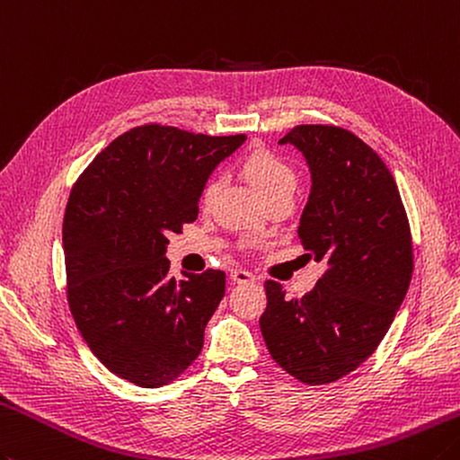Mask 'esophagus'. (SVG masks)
Instances as JSON below:
<instances>
[{"label":"esophagus","instance_id":"esophagus-1","mask_svg":"<svg viewBox=\"0 0 460 460\" xmlns=\"http://www.w3.org/2000/svg\"><path fill=\"white\" fill-rule=\"evenodd\" d=\"M231 281L233 283H253V275H251L249 271H245V269H231Z\"/></svg>","mask_w":460,"mask_h":460}]
</instances>
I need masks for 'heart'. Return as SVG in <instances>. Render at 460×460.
I'll use <instances>...</instances> for the list:
<instances>
[{"label": "heart", "mask_w": 460, "mask_h": 460, "mask_svg": "<svg viewBox=\"0 0 460 460\" xmlns=\"http://www.w3.org/2000/svg\"><path fill=\"white\" fill-rule=\"evenodd\" d=\"M241 173L253 185L265 201L281 193H291L295 187V173L287 161L275 151L265 147H255L241 159ZM219 189V181H209L203 189L201 203L209 207Z\"/></svg>", "instance_id": "1"}]
</instances>
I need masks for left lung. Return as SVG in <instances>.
Masks as SVG:
<instances>
[{
	"mask_svg": "<svg viewBox=\"0 0 460 460\" xmlns=\"http://www.w3.org/2000/svg\"><path fill=\"white\" fill-rule=\"evenodd\" d=\"M279 143L307 159L311 195L299 237L325 273L301 299L265 281L259 325L273 361L295 379L327 385L365 363L389 331L412 277V241L383 159L337 125H296Z\"/></svg>",
	"mask_w": 460,
	"mask_h": 460,
	"instance_id": "1",
	"label": "left lung"
}]
</instances>
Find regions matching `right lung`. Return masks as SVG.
<instances>
[{"label":"right lung","mask_w":460,"mask_h":460,"mask_svg":"<svg viewBox=\"0 0 460 460\" xmlns=\"http://www.w3.org/2000/svg\"><path fill=\"white\" fill-rule=\"evenodd\" d=\"M245 139L146 123L113 139L71 187L69 311L92 353L121 379L157 389L199 357L225 273L169 279L167 237L197 219L207 177Z\"/></svg>","instance_id":"obj_1"}]
</instances>
